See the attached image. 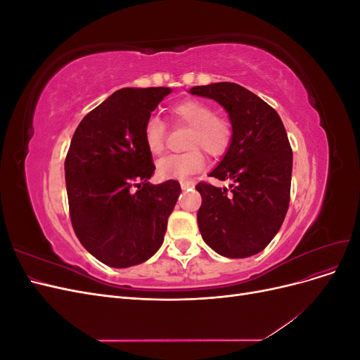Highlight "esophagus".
Wrapping results in <instances>:
<instances>
[{"label": "esophagus", "instance_id": "esophagus-1", "mask_svg": "<svg viewBox=\"0 0 360 360\" xmlns=\"http://www.w3.org/2000/svg\"><path fill=\"white\" fill-rule=\"evenodd\" d=\"M180 186H181V189H191L195 186V181L193 180H181Z\"/></svg>", "mask_w": 360, "mask_h": 360}]
</instances>
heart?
<instances>
[{"label": "heart", "instance_id": "obj_1", "mask_svg": "<svg viewBox=\"0 0 360 360\" xmlns=\"http://www.w3.org/2000/svg\"><path fill=\"white\" fill-rule=\"evenodd\" d=\"M171 114L180 124L191 126L186 153L171 155L159 160L158 174L163 180L186 179L204 168L202 150L212 158L224 156L233 143V126L216 115L213 106L198 99H188L171 108ZM144 143L151 155L159 156L165 150L167 124L159 117H150L144 124Z\"/></svg>", "mask_w": 360, "mask_h": 360}]
</instances>
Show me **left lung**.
<instances>
[{
  "label": "left lung",
  "instance_id": "8db88e82",
  "mask_svg": "<svg viewBox=\"0 0 360 360\" xmlns=\"http://www.w3.org/2000/svg\"><path fill=\"white\" fill-rule=\"evenodd\" d=\"M191 94L219 102L230 115L233 143L210 177L231 191L200 181L197 214L204 242L228 258L263 250L276 236L290 204L292 150L278 112L234 82L197 85Z\"/></svg>",
  "mask_w": 360,
  "mask_h": 360
}]
</instances>
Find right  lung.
Masks as SVG:
<instances>
[{
	"label": "right lung",
	"mask_w": 360,
	"mask_h": 360,
	"mask_svg": "<svg viewBox=\"0 0 360 360\" xmlns=\"http://www.w3.org/2000/svg\"><path fill=\"white\" fill-rule=\"evenodd\" d=\"M172 90L122 89L76 127L64 171L73 231L82 246L110 267L144 263L163 243L181 188L151 184L153 159L144 124Z\"/></svg>",
	"instance_id": "add662e5"
}]
</instances>
